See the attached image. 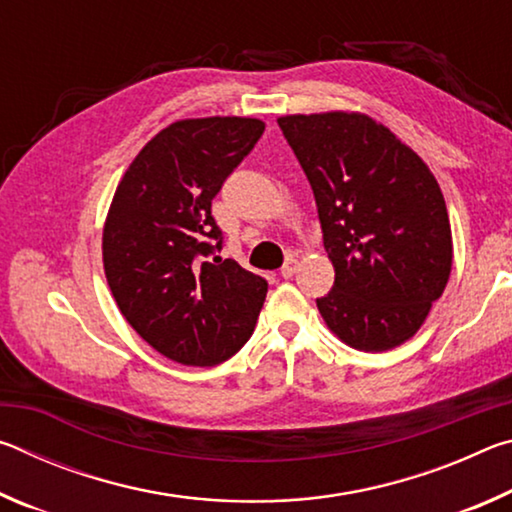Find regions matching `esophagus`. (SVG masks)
I'll list each match as a JSON object with an SVG mask.
<instances>
[{"label": "esophagus", "instance_id": "1", "mask_svg": "<svg viewBox=\"0 0 512 512\" xmlns=\"http://www.w3.org/2000/svg\"><path fill=\"white\" fill-rule=\"evenodd\" d=\"M298 271V257L296 255H289L287 262H284L280 275L284 277V280H289V277H293V273Z\"/></svg>", "mask_w": 512, "mask_h": 512}]
</instances>
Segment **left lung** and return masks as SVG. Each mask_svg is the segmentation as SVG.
Wrapping results in <instances>:
<instances>
[{
	"label": "left lung",
	"instance_id": "8db88e82",
	"mask_svg": "<svg viewBox=\"0 0 512 512\" xmlns=\"http://www.w3.org/2000/svg\"><path fill=\"white\" fill-rule=\"evenodd\" d=\"M277 126L314 192L334 264L332 291L316 298L320 316L357 350L409 341L452 271V228L433 173L366 115H291Z\"/></svg>",
	"mask_w": 512,
	"mask_h": 512
}]
</instances>
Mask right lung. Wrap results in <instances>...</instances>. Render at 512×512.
I'll return each mask as SVG.
<instances>
[{
    "mask_svg": "<svg viewBox=\"0 0 512 512\" xmlns=\"http://www.w3.org/2000/svg\"><path fill=\"white\" fill-rule=\"evenodd\" d=\"M264 121H176L137 153L103 228V268L142 339L185 366H216L253 334L268 282L223 259L212 201Z\"/></svg>",
    "mask_w": 512,
    "mask_h": 512,
    "instance_id": "right-lung-1",
    "label": "right lung"
}]
</instances>
